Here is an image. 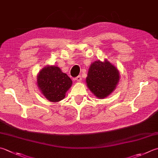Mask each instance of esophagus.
I'll use <instances>...</instances> for the list:
<instances>
[{
    "mask_svg": "<svg viewBox=\"0 0 158 158\" xmlns=\"http://www.w3.org/2000/svg\"><path fill=\"white\" fill-rule=\"evenodd\" d=\"M75 80H76L77 82H80L82 80V78H81V76H77L76 78H75Z\"/></svg>",
    "mask_w": 158,
    "mask_h": 158,
    "instance_id": "1",
    "label": "esophagus"
}]
</instances>
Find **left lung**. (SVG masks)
I'll return each mask as SVG.
<instances>
[{
    "instance_id": "8db88e82",
    "label": "left lung",
    "mask_w": 158,
    "mask_h": 158,
    "mask_svg": "<svg viewBox=\"0 0 158 158\" xmlns=\"http://www.w3.org/2000/svg\"><path fill=\"white\" fill-rule=\"evenodd\" d=\"M120 79L118 69L109 61H95L91 64L86 82L89 89L99 98L111 93Z\"/></svg>"
}]
</instances>
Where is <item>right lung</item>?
<instances>
[{
  "label": "right lung",
  "mask_w": 158,
  "mask_h": 158,
  "mask_svg": "<svg viewBox=\"0 0 158 158\" xmlns=\"http://www.w3.org/2000/svg\"><path fill=\"white\" fill-rule=\"evenodd\" d=\"M38 86L47 100L59 102L72 85V80L56 66H47L41 70L37 76Z\"/></svg>",
  "instance_id": "right-lung-1"
}]
</instances>
